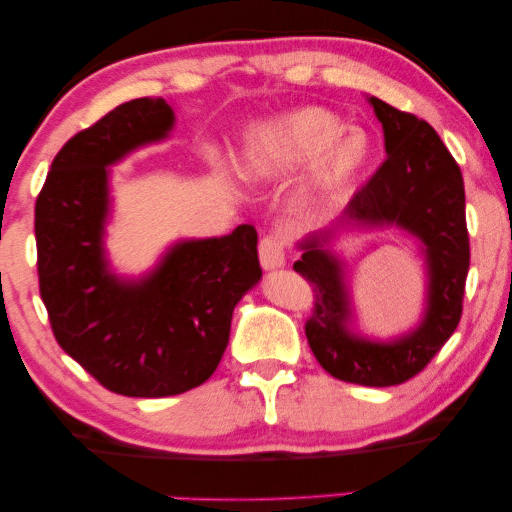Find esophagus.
Here are the masks:
<instances>
[{"instance_id":"34e87169","label":"esophagus","mask_w":512,"mask_h":512,"mask_svg":"<svg viewBox=\"0 0 512 512\" xmlns=\"http://www.w3.org/2000/svg\"><path fill=\"white\" fill-rule=\"evenodd\" d=\"M258 258H261L263 270H279L286 265V251H283V242L272 236H267L258 245Z\"/></svg>"}]
</instances>
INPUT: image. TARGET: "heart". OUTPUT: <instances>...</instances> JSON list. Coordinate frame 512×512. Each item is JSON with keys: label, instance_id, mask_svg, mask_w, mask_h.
I'll return each instance as SVG.
<instances>
[{"label": "heart", "instance_id": "heart-1", "mask_svg": "<svg viewBox=\"0 0 512 512\" xmlns=\"http://www.w3.org/2000/svg\"><path fill=\"white\" fill-rule=\"evenodd\" d=\"M345 129L347 124L326 108L283 113L254 129L238 170L251 181H265L315 167L322 190L338 195L372 156L370 138L358 129Z\"/></svg>", "mask_w": 512, "mask_h": 512}]
</instances>
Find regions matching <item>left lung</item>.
Masks as SVG:
<instances>
[{
  "instance_id": "obj_1",
  "label": "left lung",
  "mask_w": 512,
  "mask_h": 512,
  "mask_svg": "<svg viewBox=\"0 0 512 512\" xmlns=\"http://www.w3.org/2000/svg\"><path fill=\"white\" fill-rule=\"evenodd\" d=\"M383 124L385 161L345 208L349 222L399 226L424 242L429 301L422 324L392 342H370L349 331V290L342 263L326 249L329 233L301 242L299 272L313 288L306 338L335 379L388 388L420 374L456 331L469 270L465 186L460 167L429 122L370 97Z\"/></svg>"
}]
</instances>
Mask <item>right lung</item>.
<instances>
[{
    "instance_id": "right-lung-1",
    "label": "right lung",
    "mask_w": 512,
    "mask_h": 512,
    "mask_svg": "<svg viewBox=\"0 0 512 512\" xmlns=\"http://www.w3.org/2000/svg\"><path fill=\"white\" fill-rule=\"evenodd\" d=\"M174 124L165 99H131L56 154L36 199L40 297L54 338L106 390L172 397L215 372L238 301L261 279L256 229L179 242L142 281L108 272V167Z\"/></svg>"
}]
</instances>
